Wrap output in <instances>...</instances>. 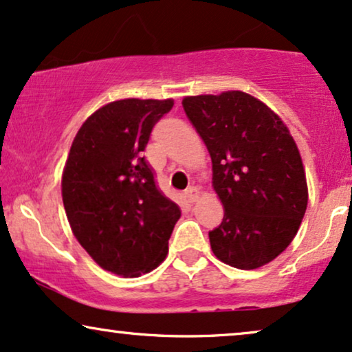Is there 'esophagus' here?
I'll return each instance as SVG.
<instances>
[{
    "label": "esophagus",
    "instance_id": "34e87169",
    "mask_svg": "<svg viewBox=\"0 0 352 352\" xmlns=\"http://www.w3.org/2000/svg\"><path fill=\"white\" fill-rule=\"evenodd\" d=\"M186 197L189 202H195L199 199V189L195 186H190L186 189Z\"/></svg>",
    "mask_w": 352,
    "mask_h": 352
}]
</instances>
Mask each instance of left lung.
<instances>
[{
  "mask_svg": "<svg viewBox=\"0 0 352 352\" xmlns=\"http://www.w3.org/2000/svg\"><path fill=\"white\" fill-rule=\"evenodd\" d=\"M182 108L207 145L225 208L208 232L213 254L241 270L265 265L291 244L307 208L293 135L265 103L239 90L186 97Z\"/></svg>",
  "mask_w": 352,
  "mask_h": 352,
  "instance_id": "1",
  "label": "left lung"
}]
</instances>
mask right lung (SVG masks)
Wrapping results in <instances>:
<instances>
[{
	"label": "right lung",
	"instance_id": "right-lung-1",
	"mask_svg": "<svg viewBox=\"0 0 352 352\" xmlns=\"http://www.w3.org/2000/svg\"><path fill=\"white\" fill-rule=\"evenodd\" d=\"M173 104L171 98L111 102L87 118L71 145L61 181L67 220L90 257L115 275L157 268L181 217L144 157L150 132Z\"/></svg>",
	"mask_w": 352,
	"mask_h": 352
}]
</instances>
